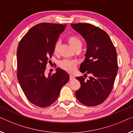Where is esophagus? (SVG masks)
<instances>
[{
    "mask_svg": "<svg viewBox=\"0 0 133 133\" xmlns=\"http://www.w3.org/2000/svg\"><path fill=\"white\" fill-rule=\"evenodd\" d=\"M75 79V76L72 75H70V80H73Z\"/></svg>",
    "mask_w": 133,
    "mask_h": 133,
    "instance_id": "34e87169",
    "label": "esophagus"
}]
</instances>
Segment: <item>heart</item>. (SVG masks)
Masks as SVG:
<instances>
[{"mask_svg":"<svg viewBox=\"0 0 133 133\" xmlns=\"http://www.w3.org/2000/svg\"><path fill=\"white\" fill-rule=\"evenodd\" d=\"M67 40H68L69 44L72 46V47L75 50L78 48H81L83 42H82L81 39L79 37L76 36V35H70L67 38ZM59 46H60V42L59 41L56 42L54 48V52L55 54H58V52ZM76 64V63L75 61L65 59L64 60L61 61L60 63H59V66L63 70H66L68 72L72 73L75 70Z\"/></svg>","mask_w":133,"mask_h":133,"instance_id":"1","label":"heart"}]
</instances>
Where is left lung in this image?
Instances as JSON below:
<instances>
[{"instance_id": "8db88e82", "label": "left lung", "mask_w": 133, "mask_h": 133, "mask_svg": "<svg viewBox=\"0 0 133 133\" xmlns=\"http://www.w3.org/2000/svg\"><path fill=\"white\" fill-rule=\"evenodd\" d=\"M75 31L85 39L87 52L80 71L90 74L89 80L84 77H76L81 87L75 91L79 101L86 106H96L102 103L113 89L116 76L117 52L109 35L99 28L89 23L71 24Z\"/></svg>"}]
</instances>
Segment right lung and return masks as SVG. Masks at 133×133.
Returning <instances> with one entry per match:
<instances>
[{"label":"right lung","instance_id":"right-lung-1","mask_svg":"<svg viewBox=\"0 0 133 133\" xmlns=\"http://www.w3.org/2000/svg\"><path fill=\"white\" fill-rule=\"evenodd\" d=\"M66 25L41 23L34 26L23 37L17 51V76L20 85L30 102L46 107L57 99L69 80L66 72L58 68L46 76V65L54 53L55 43Z\"/></svg>","mask_w":133,"mask_h":133}]
</instances>
